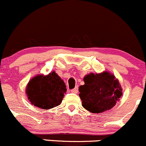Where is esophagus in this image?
I'll list each match as a JSON object with an SVG mask.
<instances>
[{
    "label": "esophagus",
    "instance_id": "obj_1",
    "mask_svg": "<svg viewBox=\"0 0 146 146\" xmlns=\"http://www.w3.org/2000/svg\"><path fill=\"white\" fill-rule=\"evenodd\" d=\"M71 92H72V93H74V94H77L78 93V86H76V87L74 88V89H72Z\"/></svg>",
    "mask_w": 146,
    "mask_h": 146
}]
</instances>
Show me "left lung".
<instances>
[{"instance_id": "8db88e82", "label": "left lung", "mask_w": 146, "mask_h": 146, "mask_svg": "<svg viewBox=\"0 0 146 146\" xmlns=\"http://www.w3.org/2000/svg\"><path fill=\"white\" fill-rule=\"evenodd\" d=\"M79 88L82 106L92 113H99L112 109L122 96L119 80L109 72L90 73Z\"/></svg>"}]
</instances>
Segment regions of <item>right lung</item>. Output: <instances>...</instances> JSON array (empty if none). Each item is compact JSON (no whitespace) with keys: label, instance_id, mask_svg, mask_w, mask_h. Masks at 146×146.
Returning a JSON list of instances; mask_svg holds the SVG:
<instances>
[{"label":"right lung","instance_id":"right-lung-1","mask_svg":"<svg viewBox=\"0 0 146 146\" xmlns=\"http://www.w3.org/2000/svg\"><path fill=\"white\" fill-rule=\"evenodd\" d=\"M67 92L64 81L55 73L37 75L30 79L26 87V94L30 103L42 109H50L62 103Z\"/></svg>","mask_w":146,"mask_h":146}]
</instances>
